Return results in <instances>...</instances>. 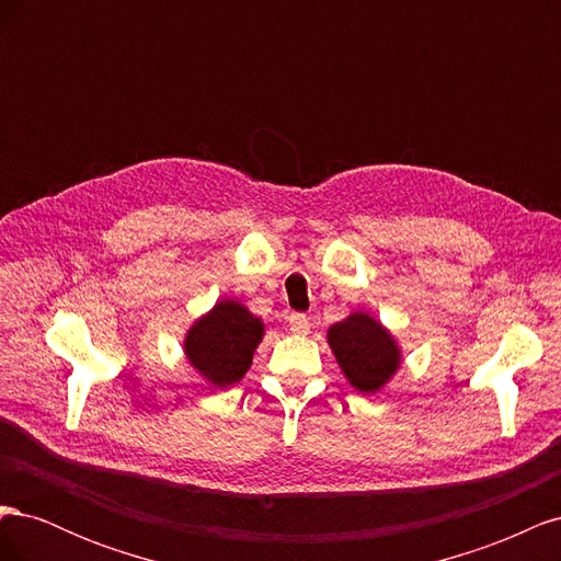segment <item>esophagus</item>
<instances>
[{"instance_id": "1", "label": "esophagus", "mask_w": 561, "mask_h": 561, "mask_svg": "<svg viewBox=\"0 0 561 561\" xmlns=\"http://www.w3.org/2000/svg\"><path fill=\"white\" fill-rule=\"evenodd\" d=\"M287 325H290V330L297 334H307L311 330V322L304 313H293L290 318H287Z\"/></svg>"}]
</instances>
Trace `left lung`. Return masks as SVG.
<instances>
[{
    "instance_id": "1",
    "label": "left lung",
    "mask_w": 561,
    "mask_h": 561,
    "mask_svg": "<svg viewBox=\"0 0 561 561\" xmlns=\"http://www.w3.org/2000/svg\"><path fill=\"white\" fill-rule=\"evenodd\" d=\"M328 342L348 383L360 393H377L400 367L396 339L367 313H351L336 322L328 332Z\"/></svg>"
}]
</instances>
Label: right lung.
Wrapping results in <instances>:
<instances>
[{
    "instance_id": "right-lung-1",
    "label": "right lung",
    "mask_w": 561,
    "mask_h": 561,
    "mask_svg": "<svg viewBox=\"0 0 561 561\" xmlns=\"http://www.w3.org/2000/svg\"><path fill=\"white\" fill-rule=\"evenodd\" d=\"M264 336V325L243 304L222 299L186 332L184 353L215 386L241 381L252 365V353Z\"/></svg>"
}]
</instances>
